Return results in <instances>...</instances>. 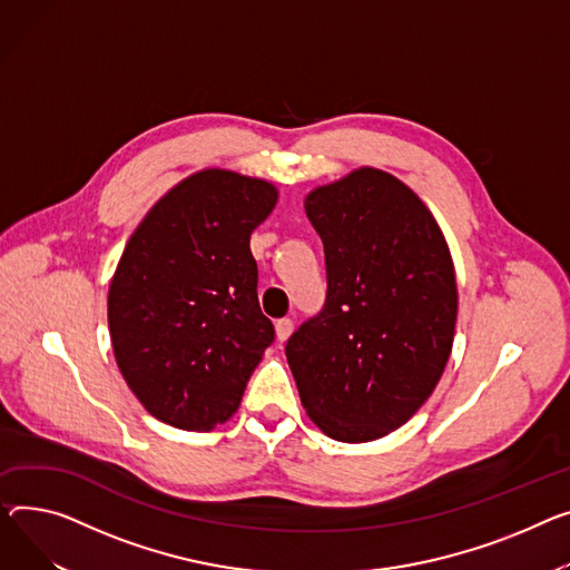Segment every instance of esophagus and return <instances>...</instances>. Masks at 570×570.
<instances>
[{"instance_id": "1", "label": "esophagus", "mask_w": 570, "mask_h": 570, "mask_svg": "<svg viewBox=\"0 0 570 570\" xmlns=\"http://www.w3.org/2000/svg\"><path fill=\"white\" fill-rule=\"evenodd\" d=\"M275 332H277V341L279 344H284V341L291 336V332H293V321L291 318H279L277 323H275Z\"/></svg>"}]
</instances>
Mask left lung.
<instances>
[{
  "label": "left lung",
  "instance_id": "obj_1",
  "mask_svg": "<svg viewBox=\"0 0 570 570\" xmlns=\"http://www.w3.org/2000/svg\"><path fill=\"white\" fill-rule=\"evenodd\" d=\"M325 247L323 312L286 344L309 420L332 440L385 438L438 387L459 318L440 224L396 176L360 167L305 197Z\"/></svg>",
  "mask_w": 570,
  "mask_h": 570
}]
</instances>
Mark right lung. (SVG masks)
Segmentation results:
<instances>
[{
	"mask_svg": "<svg viewBox=\"0 0 570 570\" xmlns=\"http://www.w3.org/2000/svg\"><path fill=\"white\" fill-rule=\"evenodd\" d=\"M277 199L271 180L208 167L176 183L126 243L107 293L109 336L156 420L213 431L238 410L275 338L249 238Z\"/></svg>",
	"mask_w": 570,
	"mask_h": 570,
	"instance_id": "obj_1",
	"label": "right lung"
}]
</instances>
